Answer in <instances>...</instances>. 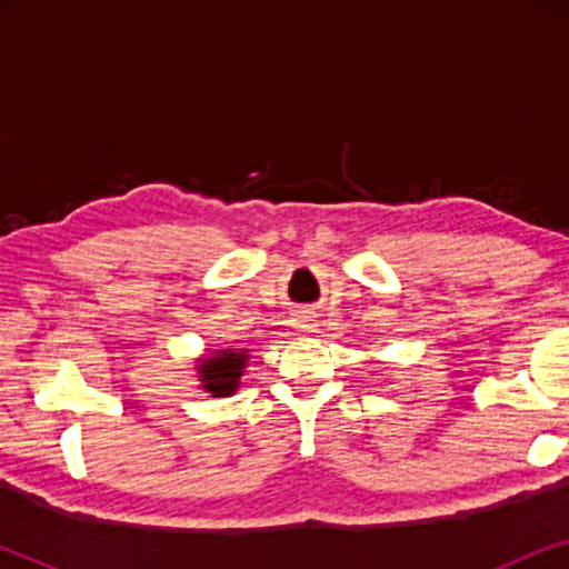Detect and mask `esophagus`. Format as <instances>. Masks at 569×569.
I'll return each instance as SVG.
<instances>
[{"mask_svg": "<svg viewBox=\"0 0 569 569\" xmlns=\"http://www.w3.org/2000/svg\"><path fill=\"white\" fill-rule=\"evenodd\" d=\"M295 329H300V331H313V329H316L313 316H308V313H298V316H295Z\"/></svg>", "mask_w": 569, "mask_h": 569, "instance_id": "esophagus-1", "label": "esophagus"}]
</instances>
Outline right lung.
I'll return each mask as SVG.
<instances>
[{
  "label": "right lung",
  "instance_id": "obj_1",
  "mask_svg": "<svg viewBox=\"0 0 569 569\" xmlns=\"http://www.w3.org/2000/svg\"><path fill=\"white\" fill-rule=\"evenodd\" d=\"M248 362V349H217V352L201 357L197 370L201 388L212 396H230L240 386Z\"/></svg>",
  "mask_w": 569,
  "mask_h": 569
}]
</instances>
